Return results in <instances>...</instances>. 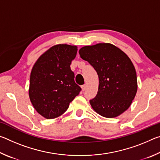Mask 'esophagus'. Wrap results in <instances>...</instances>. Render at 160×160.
Returning a JSON list of instances; mask_svg holds the SVG:
<instances>
[{
    "instance_id": "obj_1",
    "label": "esophagus",
    "mask_w": 160,
    "mask_h": 160,
    "mask_svg": "<svg viewBox=\"0 0 160 160\" xmlns=\"http://www.w3.org/2000/svg\"><path fill=\"white\" fill-rule=\"evenodd\" d=\"M86 89H87V85H86V84L82 85V91H85Z\"/></svg>"
}]
</instances>
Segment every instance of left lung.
<instances>
[{
	"label": "left lung",
	"instance_id": "obj_1",
	"mask_svg": "<svg viewBox=\"0 0 160 160\" xmlns=\"http://www.w3.org/2000/svg\"><path fill=\"white\" fill-rule=\"evenodd\" d=\"M79 53L99 76L97 94L90 100L92 109L106 118L116 117L128 109L138 89L136 72L128 56L109 43L86 46Z\"/></svg>",
	"mask_w": 160,
	"mask_h": 160
}]
</instances>
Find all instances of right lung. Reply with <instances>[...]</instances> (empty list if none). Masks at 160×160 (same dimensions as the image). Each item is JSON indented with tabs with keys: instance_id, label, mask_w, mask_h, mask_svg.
<instances>
[{
	"instance_id": "add662e5",
	"label": "right lung",
	"mask_w": 160,
	"mask_h": 160,
	"mask_svg": "<svg viewBox=\"0 0 160 160\" xmlns=\"http://www.w3.org/2000/svg\"><path fill=\"white\" fill-rule=\"evenodd\" d=\"M77 51L76 46L55 45L43 53L32 68L29 99L37 112L46 118L63 114L81 91L70 69Z\"/></svg>"
}]
</instances>
